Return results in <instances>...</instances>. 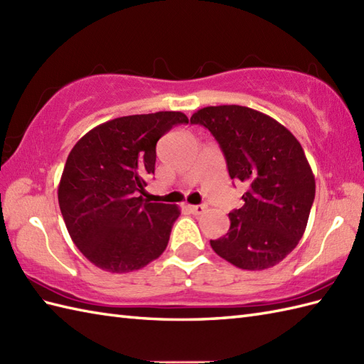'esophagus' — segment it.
I'll list each match as a JSON object with an SVG mask.
<instances>
[{"label": "esophagus", "mask_w": 364, "mask_h": 364, "mask_svg": "<svg viewBox=\"0 0 364 364\" xmlns=\"http://www.w3.org/2000/svg\"><path fill=\"white\" fill-rule=\"evenodd\" d=\"M188 208H189V211L192 214H196V215H200V214L205 211V206L203 205H189Z\"/></svg>", "instance_id": "1"}]
</instances>
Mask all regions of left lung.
<instances>
[{
	"label": "left lung",
	"mask_w": 364,
	"mask_h": 364,
	"mask_svg": "<svg viewBox=\"0 0 364 364\" xmlns=\"http://www.w3.org/2000/svg\"><path fill=\"white\" fill-rule=\"evenodd\" d=\"M219 142L231 180L245 184L244 205L231 211L227 235L213 250L245 270L269 269L305 233L316 183L300 142L269 115L245 106H208L192 114Z\"/></svg>",
	"instance_id": "1"
}]
</instances>
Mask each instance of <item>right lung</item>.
<instances>
[{"label": "right lung", "mask_w": 364, "mask_h": 364, "mask_svg": "<svg viewBox=\"0 0 364 364\" xmlns=\"http://www.w3.org/2000/svg\"><path fill=\"white\" fill-rule=\"evenodd\" d=\"M188 122L173 111L127 115L102 123L75 144L58 198L68 235L92 264L125 274L166 250L180 210L150 203L142 194L154 173L156 142Z\"/></svg>", "instance_id": "right-lung-1"}]
</instances>
